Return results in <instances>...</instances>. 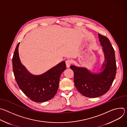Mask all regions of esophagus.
Here are the masks:
<instances>
[{"label": "esophagus", "mask_w": 127, "mask_h": 127, "mask_svg": "<svg viewBox=\"0 0 127 127\" xmlns=\"http://www.w3.org/2000/svg\"><path fill=\"white\" fill-rule=\"evenodd\" d=\"M72 64V61L70 59H68L66 61V65L67 66V67H69L70 66V65Z\"/></svg>", "instance_id": "1"}]
</instances>
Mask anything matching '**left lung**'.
I'll return each mask as SVG.
<instances>
[{
    "label": "left lung",
    "instance_id": "obj_1",
    "mask_svg": "<svg viewBox=\"0 0 127 127\" xmlns=\"http://www.w3.org/2000/svg\"><path fill=\"white\" fill-rule=\"evenodd\" d=\"M98 37L105 58L102 71L94 73L86 68L70 66L74 72V82L78 91L90 98L99 97L107 92L115 79L117 71L115 50L110 40L99 33Z\"/></svg>",
    "mask_w": 127,
    "mask_h": 127
}]
</instances>
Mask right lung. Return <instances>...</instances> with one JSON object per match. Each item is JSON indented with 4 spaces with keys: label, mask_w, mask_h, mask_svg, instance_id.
Returning <instances> with one entry per match:
<instances>
[{
    "label": "right lung",
    "mask_w": 127,
    "mask_h": 127,
    "mask_svg": "<svg viewBox=\"0 0 127 127\" xmlns=\"http://www.w3.org/2000/svg\"><path fill=\"white\" fill-rule=\"evenodd\" d=\"M20 43L16 47L12 61L18 86L27 96L34 102L50 100L57 93L60 76L66 69L65 62H61L42 74L32 75L21 62L19 54Z\"/></svg>",
    "instance_id": "1"
}]
</instances>
